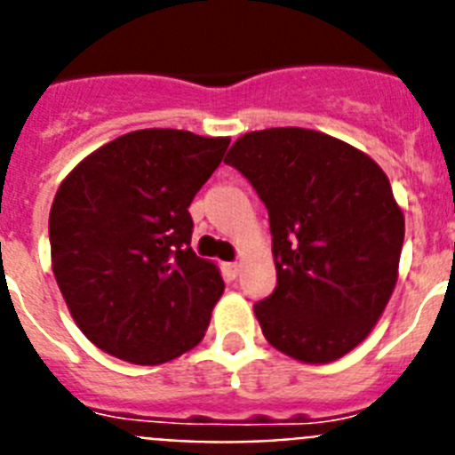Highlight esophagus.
Listing matches in <instances>:
<instances>
[{
    "mask_svg": "<svg viewBox=\"0 0 455 455\" xmlns=\"http://www.w3.org/2000/svg\"><path fill=\"white\" fill-rule=\"evenodd\" d=\"M240 272V263H224V275L228 276V279H235Z\"/></svg>",
    "mask_w": 455,
    "mask_h": 455,
    "instance_id": "34e87169",
    "label": "esophagus"
}]
</instances>
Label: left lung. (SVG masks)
I'll use <instances>...</instances> for the list:
<instances>
[{"mask_svg": "<svg viewBox=\"0 0 455 455\" xmlns=\"http://www.w3.org/2000/svg\"><path fill=\"white\" fill-rule=\"evenodd\" d=\"M224 162L250 180L270 217L276 288L254 304L266 339L307 364L350 353L396 286L405 220L385 172L304 128L244 134Z\"/></svg>", "mask_w": 455, "mask_h": 455, "instance_id": "8db88e82", "label": "left lung"}]
</instances>
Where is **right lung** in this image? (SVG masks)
I'll return each instance as SVG.
<instances>
[{
	"instance_id": "right-lung-1",
	"label": "right lung",
	"mask_w": 455,
	"mask_h": 455,
	"mask_svg": "<svg viewBox=\"0 0 455 455\" xmlns=\"http://www.w3.org/2000/svg\"><path fill=\"white\" fill-rule=\"evenodd\" d=\"M227 148V137L137 130L84 157L57 189L52 270L100 350L156 366L204 339L224 282L189 244L188 208Z\"/></svg>"
}]
</instances>
